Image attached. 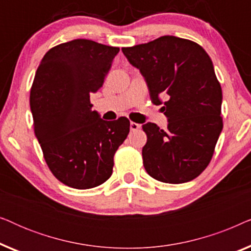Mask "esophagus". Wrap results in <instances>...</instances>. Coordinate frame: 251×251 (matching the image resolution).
I'll return each mask as SVG.
<instances>
[{
    "instance_id": "1",
    "label": "esophagus",
    "mask_w": 251,
    "mask_h": 251,
    "mask_svg": "<svg viewBox=\"0 0 251 251\" xmlns=\"http://www.w3.org/2000/svg\"><path fill=\"white\" fill-rule=\"evenodd\" d=\"M139 128H140V125H138V123L130 122V130H131V131H136V130H138Z\"/></svg>"
}]
</instances>
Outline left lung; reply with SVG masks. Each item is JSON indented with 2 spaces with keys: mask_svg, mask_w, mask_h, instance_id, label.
Returning <instances> with one entry per match:
<instances>
[{
  "mask_svg": "<svg viewBox=\"0 0 251 251\" xmlns=\"http://www.w3.org/2000/svg\"><path fill=\"white\" fill-rule=\"evenodd\" d=\"M122 52L145 78L153 104L164 105L168 119L167 130L143 126L145 170L163 183L193 180L208 167L223 129L222 88L210 57L193 41L171 35Z\"/></svg>",
  "mask_w": 251,
  "mask_h": 251,
  "instance_id": "obj_1",
  "label": "left lung"
}]
</instances>
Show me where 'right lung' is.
Masks as SVG:
<instances>
[{
    "label": "right lung",
    "instance_id": "obj_1",
    "mask_svg": "<svg viewBox=\"0 0 251 251\" xmlns=\"http://www.w3.org/2000/svg\"><path fill=\"white\" fill-rule=\"evenodd\" d=\"M119 51L77 39L53 47L37 67L29 96L34 132L51 173L70 187L105 183L130 131L128 119L105 121L90 102Z\"/></svg>",
    "mask_w": 251,
    "mask_h": 251
}]
</instances>
